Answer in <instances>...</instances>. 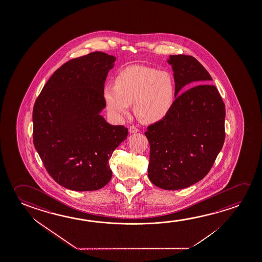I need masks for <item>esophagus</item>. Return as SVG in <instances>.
I'll return each instance as SVG.
<instances>
[{
    "instance_id": "1",
    "label": "esophagus",
    "mask_w": 262,
    "mask_h": 262,
    "mask_svg": "<svg viewBox=\"0 0 262 262\" xmlns=\"http://www.w3.org/2000/svg\"><path fill=\"white\" fill-rule=\"evenodd\" d=\"M138 129L137 127H135L134 125H132V126H129V133H138Z\"/></svg>"
}]
</instances>
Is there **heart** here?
Masks as SVG:
<instances>
[{"mask_svg":"<svg viewBox=\"0 0 262 262\" xmlns=\"http://www.w3.org/2000/svg\"><path fill=\"white\" fill-rule=\"evenodd\" d=\"M107 109L115 118L129 113L134 103V113L144 123L161 121L169 113L175 100L173 77L166 71L132 65L117 75L115 84L103 89Z\"/></svg>","mask_w":262,"mask_h":262,"instance_id":"1","label":"heart"}]
</instances>
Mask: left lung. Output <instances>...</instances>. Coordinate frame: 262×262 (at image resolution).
Instances as JSON below:
<instances>
[{
  "instance_id": "left-lung-1",
  "label": "left lung",
  "mask_w": 262,
  "mask_h": 262,
  "mask_svg": "<svg viewBox=\"0 0 262 262\" xmlns=\"http://www.w3.org/2000/svg\"><path fill=\"white\" fill-rule=\"evenodd\" d=\"M175 96L183 86L196 85L176 97L162 120L149 125L148 174L161 189L175 190L201 181L212 168L225 141V104L211 77L189 55H169Z\"/></svg>"
}]
</instances>
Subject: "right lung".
Returning <instances> with one entry per match:
<instances>
[{"mask_svg": "<svg viewBox=\"0 0 262 262\" xmlns=\"http://www.w3.org/2000/svg\"><path fill=\"white\" fill-rule=\"evenodd\" d=\"M115 57L101 52L68 60L46 82L33 106V144L50 176L77 191L97 190L112 179L109 160L128 136L100 113Z\"/></svg>", "mask_w": 262, "mask_h": 262, "instance_id": "right-lung-1", "label": "right lung"}]
</instances>
